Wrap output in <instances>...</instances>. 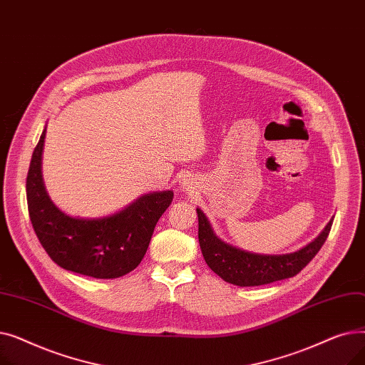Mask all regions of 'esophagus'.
Returning a JSON list of instances; mask_svg holds the SVG:
<instances>
[{
    "label": "esophagus",
    "mask_w": 365,
    "mask_h": 365,
    "mask_svg": "<svg viewBox=\"0 0 365 365\" xmlns=\"http://www.w3.org/2000/svg\"><path fill=\"white\" fill-rule=\"evenodd\" d=\"M183 186H185V189H189V185H187V183H183Z\"/></svg>",
    "instance_id": "34e87169"
}]
</instances>
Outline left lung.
I'll use <instances>...</instances> for the list:
<instances>
[{
	"label": "left lung",
	"instance_id": "1",
	"mask_svg": "<svg viewBox=\"0 0 365 365\" xmlns=\"http://www.w3.org/2000/svg\"><path fill=\"white\" fill-rule=\"evenodd\" d=\"M197 215L198 240L205 263L223 281L240 287L271 284L297 275L319 252L333 225V219H330L312 242L294 253L259 255L222 241L200 208H197Z\"/></svg>",
	"mask_w": 365,
	"mask_h": 365
}]
</instances>
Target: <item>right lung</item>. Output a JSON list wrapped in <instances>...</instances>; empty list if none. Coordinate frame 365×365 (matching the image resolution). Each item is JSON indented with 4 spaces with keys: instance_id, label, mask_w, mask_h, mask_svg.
Masks as SVG:
<instances>
[{
    "instance_id": "right-lung-1",
    "label": "right lung",
    "mask_w": 365,
    "mask_h": 365,
    "mask_svg": "<svg viewBox=\"0 0 365 365\" xmlns=\"http://www.w3.org/2000/svg\"><path fill=\"white\" fill-rule=\"evenodd\" d=\"M46 128L35 146L26 178L34 231L54 263L99 279L120 278L142 262L153 229L173 201V190L149 192L105 217H72L50 200L41 171Z\"/></svg>"
}]
</instances>
